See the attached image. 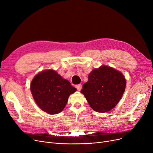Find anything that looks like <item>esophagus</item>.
<instances>
[{"mask_svg": "<svg viewBox=\"0 0 153 153\" xmlns=\"http://www.w3.org/2000/svg\"><path fill=\"white\" fill-rule=\"evenodd\" d=\"M76 89H77V91H80L82 89V85L81 84H77V85H76Z\"/></svg>", "mask_w": 153, "mask_h": 153, "instance_id": "obj_1", "label": "esophagus"}]
</instances>
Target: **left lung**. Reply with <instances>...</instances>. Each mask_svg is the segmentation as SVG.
I'll return each mask as SVG.
<instances>
[{"label":"left lung","mask_w":153,"mask_h":153,"mask_svg":"<svg viewBox=\"0 0 153 153\" xmlns=\"http://www.w3.org/2000/svg\"><path fill=\"white\" fill-rule=\"evenodd\" d=\"M83 84L82 93L95 111L106 112L114 108L125 92L126 80L116 69L107 66L94 69Z\"/></svg>","instance_id":"left-lung-1"}]
</instances>
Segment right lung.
I'll use <instances>...</instances> for the list:
<instances>
[{
	"label": "right lung",
	"instance_id": "right-lung-1",
	"mask_svg": "<svg viewBox=\"0 0 153 153\" xmlns=\"http://www.w3.org/2000/svg\"><path fill=\"white\" fill-rule=\"evenodd\" d=\"M30 89L38 106L50 115L60 113L70 94L76 91L68 80L51 69L38 73L32 80Z\"/></svg>",
	"mask_w": 153,
	"mask_h": 153
}]
</instances>
